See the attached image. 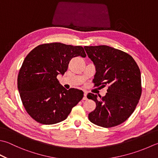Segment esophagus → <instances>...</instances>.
Listing matches in <instances>:
<instances>
[{"instance_id": "obj_1", "label": "esophagus", "mask_w": 158, "mask_h": 158, "mask_svg": "<svg viewBox=\"0 0 158 158\" xmlns=\"http://www.w3.org/2000/svg\"><path fill=\"white\" fill-rule=\"evenodd\" d=\"M88 99V98H87V93H86V92H85L84 93V94H83V100H84V101H86Z\"/></svg>"}]
</instances>
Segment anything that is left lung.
<instances>
[{"mask_svg":"<svg viewBox=\"0 0 158 158\" xmlns=\"http://www.w3.org/2000/svg\"><path fill=\"white\" fill-rule=\"evenodd\" d=\"M88 57L93 61L96 74L94 86H107L105 97L89 93V99L96 108L88 114L89 121L103 127L121 124L136 107L142 93L141 74L130 55L110 46H84Z\"/></svg>","mask_w":158,"mask_h":158,"instance_id":"left-lung-1","label":"left lung"}]
</instances>
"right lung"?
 <instances>
[{
    "instance_id": "add662e5",
    "label": "right lung",
    "mask_w": 158,
    "mask_h": 158,
    "mask_svg": "<svg viewBox=\"0 0 158 158\" xmlns=\"http://www.w3.org/2000/svg\"><path fill=\"white\" fill-rule=\"evenodd\" d=\"M85 57L81 46L60 42L39 45L24 59L18 76V88L27 112L41 124L63 121L83 97L78 89L69 90L57 76L66 72L71 59Z\"/></svg>"
}]
</instances>
